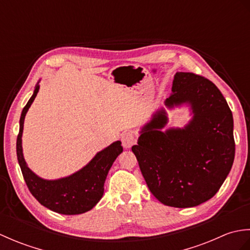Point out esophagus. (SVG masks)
Here are the masks:
<instances>
[{
    "mask_svg": "<svg viewBox=\"0 0 250 250\" xmlns=\"http://www.w3.org/2000/svg\"><path fill=\"white\" fill-rule=\"evenodd\" d=\"M121 143L125 149L126 148H131L136 143V137L132 132H125V133L121 135Z\"/></svg>",
    "mask_w": 250,
    "mask_h": 250,
    "instance_id": "1",
    "label": "esophagus"
}]
</instances>
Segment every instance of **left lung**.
I'll return each mask as SVG.
<instances>
[{
	"mask_svg": "<svg viewBox=\"0 0 250 250\" xmlns=\"http://www.w3.org/2000/svg\"><path fill=\"white\" fill-rule=\"evenodd\" d=\"M168 108L189 104L192 119L184 128L167 124L161 108L143 126L132 146L150 192L162 204L186 208L217 193L230 173L235 155L233 116L220 90L205 77L177 72Z\"/></svg>",
	"mask_w": 250,
	"mask_h": 250,
	"instance_id": "left-lung-1",
	"label": "left lung"
}]
</instances>
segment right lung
Wrapping results in <instances>:
<instances>
[{
    "label": "right lung",
    "instance_id": "1",
    "mask_svg": "<svg viewBox=\"0 0 250 250\" xmlns=\"http://www.w3.org/2000/svg\"><path fill=\"white\" fill-rule=\"evenodd\" d=\"M40 90L39 83L33 95L22 109L20 117L19 134L17 137V158L24 182L32 195L56 213L78 215L92 209L104 193V183L109 168L116 158L124 150L121 142L117 141L98 152L86 167L70 176L55 180H47L37 176L26 166L22 152V132L25 115Z\"/></svg>",
    "mask_w": 250,
    "mask_h": 250
}]
</instances>
